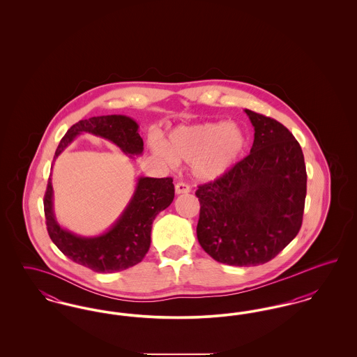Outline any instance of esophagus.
<instances>
[{"mask_svg": "<svg viewBox=\"0 0 357 357\" xmlns=\"http://www.w3.org/2000/svg\"><path fill=\"white\" fill-rule=\"evenodd\" d=\"M191 191V188L190 186L185 183V182H178L176 185H175V192L176 194H187V192H190Z\"/></svg>", "mask_w": 357, "mask_h": 357, "instance_id": "34e87169", "label": "esophagus"}]
</instances>
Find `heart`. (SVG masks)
Here are the masks:
<instances>
[{"mask_svg":"<svg viewBox=\"0 0 357 357\" xmlns=\"http://www.w3.org/2000/svg\"><path fill=\"white\" fill-rule=\"evenodd\" d=\"M248 146V135L236 123H202L175 128L167 142L153 139V153L169 165L191 162L199 181H215L231 170Z\"/></svg>","mask_w":357,"mask_h":357,"instance_id":"heart-1","label":"heart"}]
</instances>
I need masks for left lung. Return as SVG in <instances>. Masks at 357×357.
Segmentation results:
<instances>
[{"instance_id":"left-lung-1","label":"left lung","mask_w":357,"mask_h":357,"mask_svg":"<svg viewBox=\"0 0 357 357\" xmlns=\"http://www.w3.org/2000/svg\"><path fill=\"white\" fill-rule=\"evenodd\" d=\"M255 127L250 153L221 178L198 186L197 237L215 261L266 264L296 237L306 197L304 153L285 126L245 109Z\"/></svg>"}]
</instances>
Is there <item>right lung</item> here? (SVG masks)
Wrapping results in <instances>:
<instances>
[{
	"label": "right lung",
	"mask_w": 357,
	"mask_h": 357,
	"mask_svg": "<svg viewBox=\"0 0 357 357\" xmlns=\"http://www.w3.org/2000/svg\"><path fill=\"white\" fill-rule=\"evenodd\" d=\"M135 120L124 115L93 116L73 124L60 140L53 162L72 140L88 132L115 143L123 153L140 155L143 139L137 132ZM172 178L140 176L134 197L115 225L98 237H80L63 229L53 214L51 176L44 195L47 230L53 243L73 262L98 273H115L139 264L147 255L151 243V227L155 217L170 206L174 199Z\"/></svg>",
	"instance_id": "obj_1"
}]
</instances>
